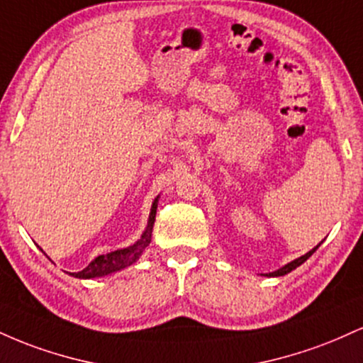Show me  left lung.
Segmentation results:
<instances>
[{
    "instance_id": "left-lung-1",
    "label": "left lung",
    "mask_w": 363,
    "mask_h": 363,
    "mask_svg": "<svg viewBox=\"0 0 363 363\" xmlns=\"http://www.w3.org/2000/svg\"><path fill=\"white\" fill-rule=\"evenodd\" d=\"M318 247H319V245H315V247H314V249H312V251H309V252H307V254H306V256H301V257H298V259H295V261H291V262H289V264H285V266H283V268H280V269H278V272H273V273H269V277H283V274L290 273V272H291V269H295V268H297V266H301V264H302V262H306L307 259H309V257L312 256V254H314V252H315V249H318Z\"/></svg>"
}]
</instances>
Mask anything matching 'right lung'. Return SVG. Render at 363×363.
I'll return each instance as SVG.
<instances>
[{"label":"right lung","instance_id":"right-lung-1","mask_svg":"<svg viewBox=\"0 0 363 363\" xmlns=\"http://www.w3.org/2000/svg\"><path fill=\"white\" fill-rule=\"evenodd\" d=\"M155 213H157V199L152 205V211H150V218L145 234L141 235V239L136 244H133L131 247L119 249V251L102 254V256H97L94 261L90 262L86 268H83L82 272L78 273H69L74 278H97V277H106V274L119 272V269L128 268L141 256V252L145 251V247L152 240V230L153 223H155Z\"/></svg>","mask_w":363,"mask_h":363}]
</instances>
